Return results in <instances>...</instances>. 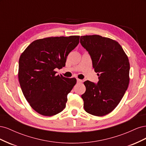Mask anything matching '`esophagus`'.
I'll return each instance as SVG.
<instances>
[{"mask_svg":"<svg viewBox=\"0 0 146 146\" xmlns=\"http://www.w3.org/2000/svg\"><path fill=\"white\" fill-rule=\"evenodd\" d=\"M77 83H82L83 81L82 80H80V79L77 78Z\"/></svg>","mask_w":146,"mask_h":146,"instance_id":"1","label":"esophagus"}]
</instances>
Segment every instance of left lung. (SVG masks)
I'll use <instances>...</instances> for the list:
<instances>
[{"label":"left lung","instance_id":"left-lung-1","mask_svg":"<svg viewBox=\"0 0 146 146\" xmlns=\"http://www.w3.org/2000/svg\"><path fill=\"white\" fill-rule=\"evenodd\" d=\"M82 46L89 53L99 82L85 81L82 95L83 107L92 115L103 116L111 113L120 102L129 86L130 63L118 42L100 35L80 37Z\"/></svg>","mask_w":146,"mask_h":146}]
</instances>
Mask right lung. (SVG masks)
I'll use <instances>...</instances> for the list:
<instances>
[{
	"label": "right lung",
	"mask_w": 146,
	"mask_h": 146,
	"mask_svg": "<svg viewBox=\"0 0 146 146\" xmlns=\"http://www.w3.org/2000/svg\"><path fill=\"white\" fill-rule=\"evenodd\" d=\"M80 36L48 37L33 41L22 53L18 78L22 91L35 111L52 116L66 107L75 78L56 75L64 67L67 56L79 43Z\"/></svg>",
	"instance_id": "add662e5"
}]
</instances>
